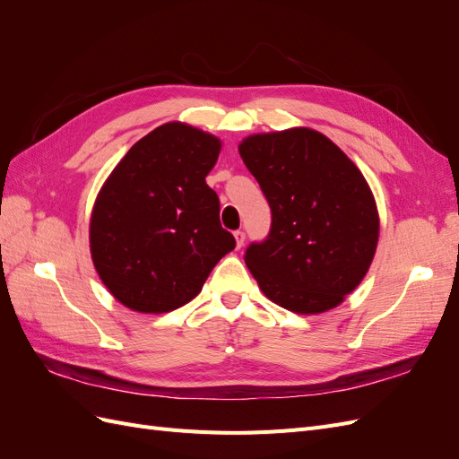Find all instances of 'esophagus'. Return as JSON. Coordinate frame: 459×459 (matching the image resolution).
<instances>
[{
	"label": "esophagus",
	"instance_id": "1",
	"mask_svg": "<svg viewBox=\"0 0 459 459\" xmlns=\"http://www.w3.org/2000/svg\"><path fill=\"white\" fill-rule=\"evenodd\" d=\"M233 235H235V243H238V248H241L245 245V231L238 230Z\"/></svg>",
	"mask_w": 459,
	"mask_h": 459
}]
</instances>
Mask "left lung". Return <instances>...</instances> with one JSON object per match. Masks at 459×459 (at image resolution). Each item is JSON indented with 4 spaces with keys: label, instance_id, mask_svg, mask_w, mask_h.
<instances>
[{
    "label": "left lung",
    "instance_id": "8db88e82",
    "mask_svg": "<svg viewBox=\"0 0 459 459\" xmlns=\"http://www.w3.org/2000/svg\"><path fill=\"white\" fill-rule=\"evenodd\" d=\"M239 152L272 211L266 239L245 251L262 293L297 314L335 308L364 280L379 238L362 172L308 128L251 135Z\"/></svg>",
    "mask_w": 459,
    "mask_h": 459
}]
</instances>
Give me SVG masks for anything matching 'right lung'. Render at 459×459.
<instances>
[{"instance_id":"1","label":"right lung","mask_w":459,"mask_h":459,"mask_svg":"<svg viewBox=\"0 0 459 459\" xmlns=\"http://www.w3.org/2000/svg\"><path fill=\"white\" fill-rule=\"evenodd\" d=\"M214 135L179 122L137 142L95 201L90 247L101 281L124 307L160 314L197 297L216 262L235 248L220 199L204 178Z\"/></svg>"}]
</instances>
